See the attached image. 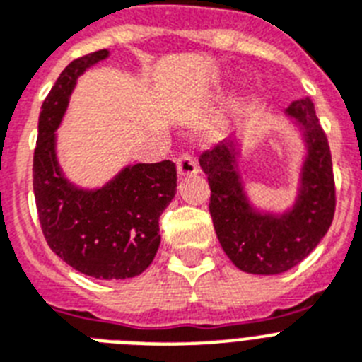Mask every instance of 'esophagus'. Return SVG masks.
<instances>
[{"instance_id": "34e87169", "label": "esophagus", "mask_w": 362, "mask_h": 362, "mask_svg": "<svg viewBox=\"0 0 362 362\" xmlns=\"http://www.w3.org/2000/svg\"><path fill=\"white\" fill-rule=\"evenodd\" d=\"M175 166H177V174L181 175V177H190V175H196L197 172H199L196 159L192 158L190 153L179 156L177 161H175Z\"/></svg>"}]
</instances>
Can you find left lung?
Returning a JSON list of instances; mask_svg holds the SVG:
<instances>
[{
	"label": "left lung",
	"instance_id": "obj_1",
	"mask_svg": "<svg viewBox=\"0 0 362 362\" xmlns=\"http://www.w3.org/2000/svg\"><path fill=\"white\" fill-rule=\"evenodd\" d=\"M284 114L297 124L306 146L297 196L288 210L263 212L250 203L239 170L238 137L199 158L212 192L209 209L217 239L230 261L246 274L276 276L293 268L319 245L334 219L332 153L312 99H297Z\"/></svg>",
	"mask_w": 362,
	"mask_h": 362
}]
</instances>
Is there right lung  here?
Segmentation results:
<instances>
[{
    "mask_svg": "<svg viewBox=\"0 0 362 362\" xmlns=\"http://www.w3.org/2000/svg\"><path fill=\"white\" fill-rule=\"evenodd\" d=\"M108 54L105 49L74 59L43 101L32 185L41 230L57 257L95 279H129L158 254L159 216L177 187L175 165H127L103 187L81 188L65 177L56 153V130L78 78Z\"/></svg>",
    "mask_w": 362,
    "mask_h": 362,
    "instance_id": "1",
    "label": "right lung"
}]
</instances>
